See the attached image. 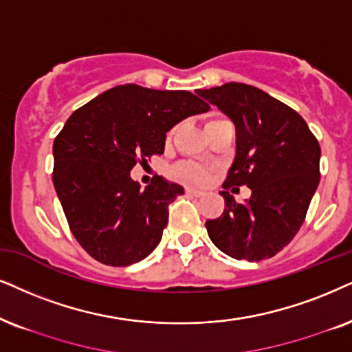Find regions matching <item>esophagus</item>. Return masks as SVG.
<instances>
[{"mask_svg":"<svg viewBox=\"0 0 352 352\" xmlns=\"http://www.w3.org/2000/svg\"><path fill=\"white\" fill-rule=\"evenodd\" d=\"M185 191H186V195H190V197H195V198H199V197H203V195H204V191L197 190V188H191V186H188V188H186Z\"/></svg>","mask_w":352,"mask_h":352,"instance_id":"obj_1","label":"esophagus"}]
</instances>
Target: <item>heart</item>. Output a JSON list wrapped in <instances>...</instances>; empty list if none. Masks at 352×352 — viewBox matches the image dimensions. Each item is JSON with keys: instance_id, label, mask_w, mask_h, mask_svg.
I'll return each mask as SVG.
<instances>
[{"instance_id": "obj_1", "label": "heart", "mask_w": 352, "mask_h": 352, "mask_svg": "<svg viewBox=\"0 0 352 352\" xmlns=\"http://www.w3.org/2000/svg\"><path fill=\"white\" fill-rule=\"evenodd\" d=\"M211 122H217V120H211ZM177 175L184 177L186 180L204 182L208 177V172L206 168L195 166V164H182V166L177 167Z\"/></svg>"}]
</instances>
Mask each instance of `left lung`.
Segmentation results:
<instances>
[{
	"label": "left lung",
	"instance_id": "left-lung-1",
	"mask_svg": "<svg viewBox=\"0 0 352 352\" xmlns=\"http://www.w3.org/2000/svg\"><path fill=\"white\" fill-rule=\"evenodd\" d=\"M198 96L232 120L235 155L224 188L247 184L237 204L228 192L224 212L206 221L211 242L235 260L274 256L294 239L320 182V146L305 120L274 97L242 82L199 89Z\"/></svg>",
	"mask_w": 352,
	"mask_h": 352
}]
</instances>
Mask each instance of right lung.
Wrapping results in <instances>:
<instances>
[{
	"mask_svg": "<svg viewBox=\"0 0 352 352\" xmlns=\"http://www.w3.org/2000/svg\"><path fill=\"white\" fill-rule=\"evenodd\" d=\"M209 110L188 91L124 84L109 89L66 120L53 143V185L74 237L104 265L144 260L162 239L168 204L184 186L157 177L141 188L138 159L162 154L182 120Z\"/></svg>",
	"mask_w": 352,
	"mask_h": 352,
	"instance_id": "1",
	"label": "right lung"
}]
</instances>
